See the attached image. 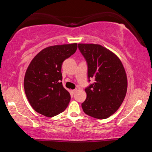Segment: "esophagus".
<instances>
[{"label": "esophagus", "instance_id": "obj_1", "mask_svg": "<svg viewBox=\"0 0 152 152\" xmlns=\"http://www.w3.org/2000/svg\"><path fill=\"white\" fill-rule=\"evenodd\" d=\"M76 92V89H74V90H71V94H74L75 92Z\"/></svg>", "mask_w": 152, "mask_h": 152}]
</instances>
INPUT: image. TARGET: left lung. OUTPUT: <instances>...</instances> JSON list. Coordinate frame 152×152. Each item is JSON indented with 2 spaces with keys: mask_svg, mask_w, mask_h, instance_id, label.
Masks as SVG:
<instances>
[{
  "mask_svg": "<svg viewBox=\"0 0 152 152\" xmlns=\"http://www.w3.org/2000/svg\"><path fill=\"white\" fill-rule=\"evenodd\" d=\"M78 49L86 61L88 82L94 79L85 88L82 109L91 117L107 119L117 111L125 97L127 79L124 67L116 55L101 45L79 43Z\"/></svg>",
  "mask_w": 152,
  "mask_h": 152,
  "instance_id": "left-lung-1",
  "label": "left lung"
}]
</instances>
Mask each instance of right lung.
I'll return each mask as SVG.
<instances>
[{
    "label": "right lung",
    "instance_id": "1",
    "mask_svg": "<svg viewBox=\"0 0 152 152\" xmlns=\"http://www.w3.org/2000/svg\"><path fill=\"white\" fill-rule=\"evenodd\" d=\"M77 43L46 48L35 56L26 71L24 88L31 106L46 117L66 109L70 94L62 85L61 65L76 52Z\"/></svg>",
    "mask_w": 152,
    "mask_h": 152
}]
</instances>
